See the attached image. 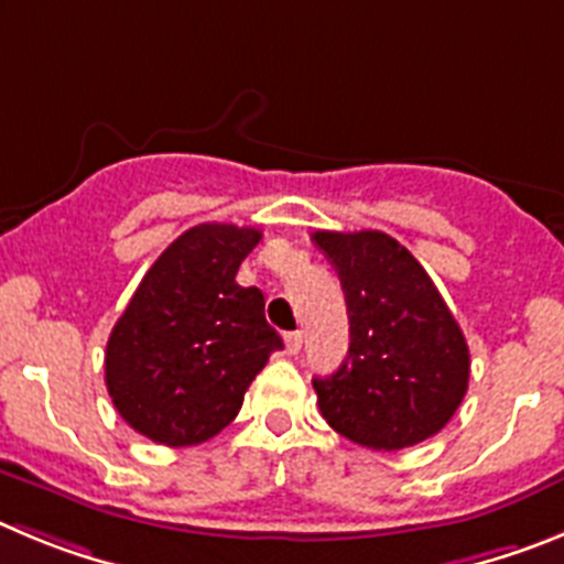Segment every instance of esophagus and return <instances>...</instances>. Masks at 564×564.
I'll return each mask as SVG.
<instances>
[{
  "instance_id": "34e87169",
  "label": "esophagus",
  "mask_w": 564,
  "mask_h": 564,
  "mask_svg": "<svg viewBox=\"0 0 564 564\" xmlns=\"http://www.w3.org/2000/svg\"><path fill=\"white\" fill-rule=\"evenodd\" d=\"M283 339H286V351L292 354V357H294V354H301V348H303V334L301 332H289Z\"/></svg>"
}]
</instances>
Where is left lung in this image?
I'll return each instance as SVG.
<instances>
[{
  "instance_id": "obj_1",
  "label": "left lung",
  "mask_w": 564,
  "mask_h": 564,
  "mask_svg": "<svg viewBox=\"0 0 564 564\" xmlns=\"http://www.w3.org/2000/svg\"><path fill=\"white\" fill-rule=\"evenodd\" d=\"M337 270L351 323L337 373L314 379L323 419L368 449H404L438 433L464 402L469 348L419 261L379 230L314 232Z\"/></svg>"
}]
</instances>
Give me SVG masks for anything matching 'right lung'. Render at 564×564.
Segmentation results:
<instances>
[{"label":"right lung","instance_id":"obj_1","mask_svg":"<svg viewBox=\"0 0 564 564\" xmlns=\"http://www.w3.org/2000/svg\"><path fill=\"white\" fill-rule=\"evenodd\" d=\"M261 230L199 225L154 261L106 343V388L129 427L165 446L213 438L283 339L236 272Z\"/></svg>","mask_w":564,"mask_h":564}]
</instances>
